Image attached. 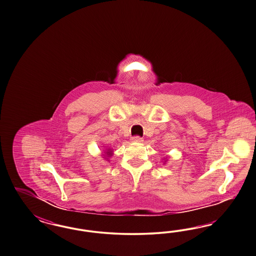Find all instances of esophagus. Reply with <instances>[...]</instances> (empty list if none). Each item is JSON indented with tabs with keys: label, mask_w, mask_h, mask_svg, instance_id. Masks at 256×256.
Segmentation results:
<instances>
[{
	"label": "esophagus",
	"mask_w": 256,
	"mask_h": 256,
	"mask_svg": "<svg viewBox=\"0 0 256 256\" xmlns=\"http://www.w3.org/2000/svg\"><path fill=\"white\" fill-rule=\"evenodd\" d=\"M132 140V142H142V138L140 136H133Z\"/></svg>",
	"instance_id": "34e87169"
}]
</instances>
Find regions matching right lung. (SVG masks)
<instances>
[{
  "label": "right lung",
  "instance_id": "add662e5",
  "mask_svg": "<svg viewBox=\"0 0 256 256\" xmlns=\"http://www.w3.org/2000/svg\"><path fill=\"white\" fill-rule=\"evenodd\" d=\"M106 153H107V155H108V156L112 155V151H110V150H108V151H107V152H106Z\"/></svg>",
  "mask_w": 256,
  "mask_h": 256
}]
</instances>
